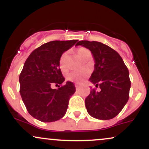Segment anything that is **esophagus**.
<instances>
[{"instance_id": "obj_1", "label": "esophagus", "mask_w": 149, "mask_h": 149, "mask_svg": "<svg viewBox=\"0 0 149 149\" xmlns=\"http://www.w3.org/2000/svg\"><path fill=\"white\" fill-rule=\"evenodd\" d=\"M75 87H76V90H78V89H79V88H80V86L78 85H75Z\"/></svg>"}]
</instances>
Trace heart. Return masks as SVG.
I'll use <instances>...</instances> for the list:
<instances>
[{"label": "heart", "instance_id": "1", "mask_svg": "<svg viewBox=\"0 0 149 149\" xmlns=\"http://www.w3.org/2000/svg\"><path fill=\"white\" fill-rule=\"evenodd\" d=\"M77 54H78V57L81 59H84L85 57L88 54H90V52L88 49L84 47H80L77 49ZM68 53L64 52L62 55L61 56L60 59H59V66L60 69L62 71L66 70V59L67 58ZM88 73L87 71H83V72H77V71H72V72L69 73L67 75V78L71 81L74 82L76 83H80L85 78L88 76Z\"/></svg>", "mask_w": 149, "mask_h": 149}]
</instances>
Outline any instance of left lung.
Returning a JSON list of instances; mask_svg holds the SVG:
<instances>
[{
	"mask_svg": "<svg viewBox=\"0 0 149 149\" xmlns=\"http://www.w3.org/2000/svg\"><path fill=\"white\" fill-rule=\"evenodd\" d=\"M76 45L90 49L95 61L89 80L100 91L92 89L85 99L88 113L100 120L113 118L129 100L131 82L127 66L118 53L102 42L81 40Z\"/></svg>",
	"mask_w": 149,
	"mask_h": 149,
	"instance_id": "1",
	"label": "left lung"
}]
</instances>
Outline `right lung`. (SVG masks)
I'll return each instance as SVG.
<instances>
[{
  "mask_svg": "<svg viewBox=\"0 0 149 149\" xmlns=\"http://www.w3.org/2000/svg\"><path fill=\"white\" fill-rule=\"evenodd\" d=\"M77 41L46 42L34 49L26 60L19 78V92L27 111L36 119L44 123L54 122L66 113L76 88L69 81L62 85L65 79L59 68V59ZM53 84L61 86L57 90L52 89Z\"/></svg>",
  "mask_w": 149,
  "mask_h": 149,
  "instance_id": "add662e5",
  "label": "right lung"
}]
</instances>
